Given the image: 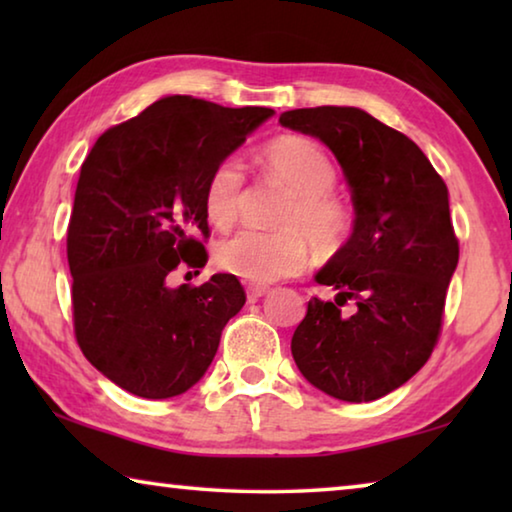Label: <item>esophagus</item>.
Segmentation results:
<instances>
[{
  "label": "esophagus",
  "mask_w": 512,
  "mask_h": 512,
  "mask_svg": "<svg viewBox=\"0 0 512 512\" xmlns=\"http://www.w3.org/2000/svg\"><path fill=\"white\" fill-rule=\"evenodd\" d=\"M266 293H268V287H259V284H248V287H246L248 302H255L262 296H266Z\"/></svg>",
  "instance_id": "34e87169"
}]
</instances>
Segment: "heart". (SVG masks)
<instances>
[{
  "label": "heart",
  "mask_w": 512,
  "mask_h": 512,
  "mask_svg": "<svg viewBox=\"0 0 512 512\" xmlns=\"http://www.w3.org/2000/svg\"><path fill=\"white\" fill-rule=\"evenodd\" d=\"M264 162L271 176L293 194L280 216V232L241 230L216 246V264L246 282L268 284L302 271L307 262L305 237L316 248L339 244L350 228V214L332 194L336 167L307 137L287 135L266 146ZM244 164L225 158L205 185V214L216 228L235 223L244 196Z\"/></svg>",
  "instance_id": "b5f03b06"
}]
</instances>
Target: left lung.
Wrapping results in <instances>:
<instances>
[{
	"label": "left lung",
	"mask_w": 512,
	"mask_h": 512,
	"mask_svg": "<svg viewBox=\"0 0 512 512\" xmlns=\"http://www.w3.org/2000/svg\"><path fill=\"white\" fill-rule=\"evenodd\" d=\"M280 124L323 142L350 187L352 235L316 273L336 298H311L291 354L336 400H379L406 384L438 341L458 241L449 192L409 137L352 106L298 108ZM355 300V311L340 307Z\"/></svg>",
	"instance_id": "8db88e82"
}]
</instances>
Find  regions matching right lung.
I'll list each match as a JSON object with an SVG mask.
<instances>
[{
  "label": "right lung",
  "instance_id": "add662e5",
  "mask_svg": "<svg viewBox=\"0 0 512 512\" xmlns=\"http://www.w3.org/2000/svg\"><path fill=\"white\" fill-rule=\"evenodd\" d=\"M275 112L183 94L103 133L81 167L67 230L76 341L112 384L167 400L203 379L221 332L244 307L230 273L169 287L180 264L203 268L205 185L219 162Z\"/></svg>",
  "mask_w": 512,
  "mask_h": 512
}]
</instances>
